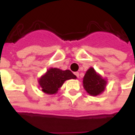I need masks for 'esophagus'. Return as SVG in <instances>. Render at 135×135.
I'll return each instance as SVG.
<instances>
[{
	"label": "esophagus",
	"mask_w": 135,
	"mask_h": 135,
	"mask_svg": "<svg viewBox=\"0 0 135 135\" xmlns=\"http://www.w3.org/2000/svg\"><path fill=\"white\" fill-rule=\"evenodd\" d=\"M74 75H75V76H76V77H79V72H74Z\"/></svg>",
	"instance_id": "34e87169"
}]
</instances>
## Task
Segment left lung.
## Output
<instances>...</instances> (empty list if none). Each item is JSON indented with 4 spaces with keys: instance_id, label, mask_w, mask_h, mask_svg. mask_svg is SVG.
Returning a JSON list of instances; mask_svg holds the SVG:
<instances>
[{
    "instance_id": "8db88e82",
    "label": "left lung",
    "mask_w": 135,
    "mask_h": 135,
    "mask_svg": "<svg viewBox=\"0 0 135 135\" xmlns=\"http://www.w3.org/2000/svg\"><path fill=\"white\" fill-rule=\"evenodd\" d=\"M106 81L95 72L93 68H90L83 79L85 90L91 95H98L105 90Z\"/></svg>"
}]
</instances>
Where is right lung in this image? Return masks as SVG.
Here are the masks:
<instances>
[{
	"instance_id": "obj_1",
	"label": "right lung",
	"mask_w": 135,
	"mask_h": 135,
	"mask_svg": "<svg viewBox=\"0 0 135 135\" xmlns=\"http://www.w3.org/2000/svg\"><path fill=\"white\" fill-rule=\"evenodd\" d=\"M76 76L70 70L62 71L57 68H51L39 79V84L44 93L50 95L56 93L64 82Z\"/></svg>"
}]
</instances>
